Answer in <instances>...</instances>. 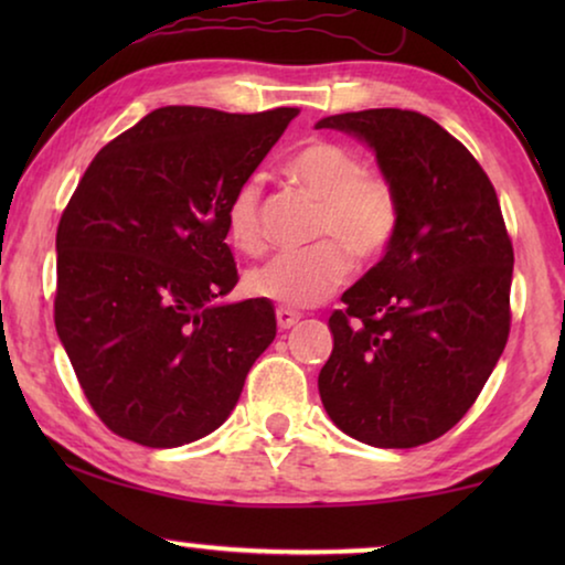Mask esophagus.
Returning <instances> with one entry per match:
<instances>
[{
	"label": "esophagus",
	"mask_w": 565,
	"mask_h": 565,
	"mask_svg": "<svg viewBox=\"0 0 565 565\" xmlns=\"http://www.w3.org/2000/svg\"><path fill=\"white\" fill-rule=\"evenodd\" d=\"M275 319H277V327H280V329L285 331V329L296 327L298 319H300V313L292 311V308L280 306V308H277V311H275Z\"/></svg>",
	"instance_id": "obj_1"
}]
</instances>
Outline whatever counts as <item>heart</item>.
Here are the masks:
<instances>
[{"label": "heart", "mask_w": 565, "mask_h": 565, "mask_svg": "<svg viewBox=\"0 0 565 565\" xmlns=\"http://www.w3.org/2000/svg\"><path fill=\"white\" fill-rule=\"evenodd\" d=\"M285 174L319 200L313 236L303 249H285L246 273L254 298L280 306L321 303L347 280L352 254L362 262L377 259L393 244L401 226V195L383 169L365 167L350 146L311 138L285 161ZM228 242L244 254L265 249L259 182H244L226 211Z\"/></svg>", "instance_id": "obj_1"}]
</instances>
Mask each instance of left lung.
<instances>
[{
  "mask_svg": "<svg viewBox=\"0 0 565 565\" xmlns=\"http://www.w3.org/2000/svg\"><path fill=\"white\" fill-rule=\"evenodd\" d=\"M319 128L365 138L401 195L388 252L329 316L323 408L360 443L427 445L476 404L509 339L514 249L497 190L473 153L422 113L377 107Z\"/></svg>",
  "mask_w": 565,
  "mask_h": 565,
  "instance_id": "left-lung-1",
  "label": "left lung"
}]
</instances>
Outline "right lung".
<instances>
[{
	"instance_id": "obj_1",
	"label": "right lung",
	"mask_w": 565,
	"mask_h": 565,
	"mask_svg": "<svg viewBox=\"0 0 565 565\" xmlns=\"http://www.w3.org/2000/svg\"><path fill=\"white\" fill-rule=\"evenodd\" d=\"M298 107L169 105L103 146L56 231L53 321L89 406L143 447L218 429L277 334L265 298L213 306L238 282L226 211Z\"/></svg>"
}]
</instances>
